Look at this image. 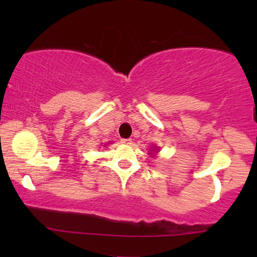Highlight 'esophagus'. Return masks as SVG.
Returning <instances> with one entry per match:
<instances>
[{
    "mask_svg": "<svg viewBox=\"0 0 257 257\" xmlns=\"http://www.w3.org/2000/svg\"><path fill=\"white\" fill-rule=\"evenodd\" d=\"M121 143H122V144H125V145H128V146H131L132 144H133V142H132V139H131V138L121 139Z\"/></svg>",
    "mask_w": 257,
    "mask_h": 257,
    "instance_id": "34e87169",
    "label": "esophagus"
}]
</instances>
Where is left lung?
<instances>
[{
    "label": "left lung",
    "instance_id": "1",
    "mask_svg": "<svg viewBox=\"0 0 257 257\" xmlns=\"http://www.w3.org/2000/svg\"><path fill=\"white\" fill-rule=\"evenodd\" d=\"M157 151H158V149H153L152 152H157ZM151 154H153V153H151Z\"/></svg>",
    "mask_w": 257,
    "mask_h": 257
}]
</instances>
